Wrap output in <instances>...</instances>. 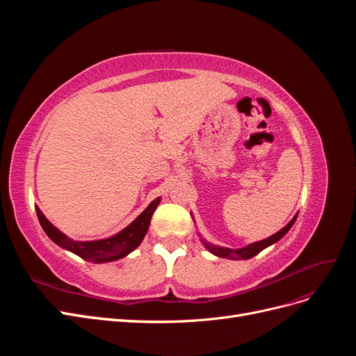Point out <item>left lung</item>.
Segmentation results:
<instances>
[{"label":"left lung","instance_id":"1","mask_svg":"<svg viewBox=\"0 0 356 356\" xmlns=\"http://www.w3.org/2000/svg\"><path fill=\"white\" fill-rule=\"evenodd\" d=\"M297 215H298V213H296L294 218L291 220V221L285 225V227H282L277 233H275L273 236H270V238L263 239V241H258V242H254V243H250V245L242 246V248H236V250H232V248H225V246H218V245L209 243L207 239L202 238L200 233H197V234H199L200 242L203 243V246L207 248V250H208L211 254L217 255V257H221V258H227V260H248V258H252L254 255L260 254L263 250H266L267 246H270V245L276 243L277 241H281V239L284 238V236L289 232V229L294 225V222H296V220H297Z\"/></svg>","mask_w":356,"mask_h":356}]
</instances>
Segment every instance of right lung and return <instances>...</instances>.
Masks as SVG:
<instances>
[{
    "mask_svg": "<svg viewBox=\"0 0 356 356\" xmlns=\"http://www.w3.org/2000/svg\"><path fill=\"white\" fill-rule=\"evenodd\" d=\"M160 200L161 197L154 199L131 224L126 225L123 230L110 236V238L96 241H74L68 238L65 233H62L58 227H55V225L46 218V215L41 212L38 207H35V211L42 230L46 232L49 238L58 246L81 257L86 261L101 264L120 260V258L129 255L141 245L148 232L149 221H152V217L156 208L159 207Z\"/></svg>",
    "mask_w": 356,
    "mask_h": 356,
    "instance_id": "obj_1",
    "label": "right lung"
}]
</instances>
